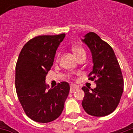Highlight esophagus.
I'll list each match as a JSON object with an SVG mask.
<instances>
[{"label":"esophagus","mask_w":133,"mask_h":133,"mask_svg":"<svg viewBox=\"0 0 133 133\" xmlns=\"http://www.w3.org/2000/svg\"><path fill=\"white\" fill-rule=\"evenodd\" d=\"M78 88L79 87L78 85H74V84H71L70 85V93H72V92H74L75 90H77L78 89Z\"/></svg>","instance_id":"esophagus-1"}]
</instances>
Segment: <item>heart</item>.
I'll use <instances>...</instances> for the list:
<instances>
[{"mask_svg":"<svg viewBox=\"0 0 133 133\" xmlns=\"http://www.w3.org/2000/svg\"><path fill=\"white\" fill-rule=\"evenodd\" d=\"M72 51L75 53V55L77 56L78 58V56H80L82 54H85V50H84L83 48L79 46H74L72 48ZM59 57H60V54L58 53L57 54V56H56V60H58L59 59Z\"/></svg>","mask_w":133,"mask_h":133,"instance_id":"b5f03b06","label":"heart"}]
</instances>
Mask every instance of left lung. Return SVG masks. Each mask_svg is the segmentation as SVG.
Instances as JSON below:
<instances>
[{
  "label": "left lung",
  "mask_w": 133,
  "mask_h": 133,
  "mask_svg": "<svg viewBox=\"0 0 133 133\" xmlns=\"http://www.w3.org/2000/svg\"><path fill=\"white\" fill-rule=\"evenodd\" d=\"M82 41L92 52L93 68L88 79L96 83L91 90L82 88L85 92L82 105L90 115L106 116L116 109L123 94L124 81L120 65L112 47L96 33H87Z\"/></svg>",
  "instance_id": "obj_1"
}]
</instances>
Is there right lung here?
I'll return each instance as SVG.
<instances>
[{
	"label": "right lung",
	"instance_id": "obj_1",
	"mask_svg": "<svg viewBox=\"0 0 133 133\" xmlns=\"http://www.w3.org/2000/svg\"><path fill=\"white\" fill-rule=\"evenodd\" d=\"M65 34L39 35L25 44L16 65V89L25 113L38 123L57 119L63 110L69 84L61 82L47 90L45 77L54 61L56 50Z\"/></svg>",
	"mask_w": 133,
	"mask_h": 133
}]
</instances>
